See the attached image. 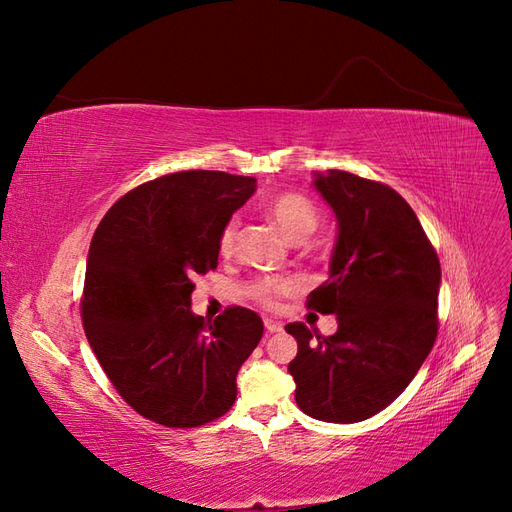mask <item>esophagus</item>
<instances>
[{"mask_svg":"<svg viewBox=\"0 0 512 512\" xmlns=\"http://www.w3.org/2000/svg\"><path fill=\"white\" fill-rule=\"evenodd\" d=\"M265 329H267V333L282 331V322H277V320H273V318H265Z\"/></svg>","mask_w":512,"mask_h":512,"instance_id":"34e87169","label":"esophagus"}]
</instances>
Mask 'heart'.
<instances>
[{
  "instance_id": "b5f03b06",
  "label": "heart",
  "mask_w": 512,
  "mask_h": 512,
  "mask_svg": "<svg viewBox=\"0 0 512 512\" xmlns=\"http://www.w3.org/2000/svg\"><path fill=\"white\" fill-rule=\"evenodd\" d=\"M269 218L271 222L280 228V232L292 241H301L312 235V232L320 224L318 207L307 196L299 192H284L275 196L269 203ZM235 239H237V222L230 220L224 224L220 237H218V252L220 256L228 258L235 252ZM301 288V280L294 275L288 277H258L245 286L247 294L260 303L273 307L277 301L294 294Z\"/></svg>"
}]
</instances>
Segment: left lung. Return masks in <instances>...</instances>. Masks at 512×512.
<instances>
[{"label":"left lung","instance_id":"8db88e82","mask_svg":"<svg viewBox=\"0 0 512 512\" xmlns=\"http://www.w3.org/2000/svg\"><path fill=\"white\" fill-rule=\"evenodd\" d=\"M339 237L331 275L307 309L337 316L324 337L286 324L299 352L288 365L297 406L327 423H359L406 391L438 335L440 260L412 207L386 183L346 170L316 175Z\"/></svg>","mask_w":512,"mask_h":512}]
</instances>
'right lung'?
<instances>
[{
  "mask_svg": "<svg viewBox=\"0 0 512 512\" xmlns=\"http://www.w3.org/2000/svg\"><path fill=\"white\" fill-rule=\"evenodd\" d=\"M256 190L254 177L181 170L147 181L106 211L91 239L83 329L130 408L164 427L224 416L262 320L232 305L215 320L190 312L196 275L218 267V237Z\"/></svg>",
  "mask_w": 512,
  "mask_h": 512,
  "instance_id": "add662e5",
  "label": "right lung"
}]
</instances>
